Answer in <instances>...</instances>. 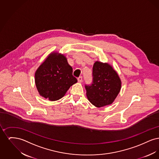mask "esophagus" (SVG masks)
Returning <instances> with one entry per match:
<instances>
[{
    "mask_svg": "<svg viewBox=\"0 0 159 159\" xmlns=\"http://www.w3.org/2000/svg\"><path fill=\"white\" fill-rule=\"evenodd\" d=\"M77 80H78L79 82H82V76H79L77 78Z\"/></svg>",
    "mask_w": 159,
    "mask_h": 159,
    "instance_id": "obj_1",
    "label": "esophagus"
}]
</instances>
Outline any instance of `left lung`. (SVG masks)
Here are the masks:
<instances>
[{
	"label": "left lung",
	"instance_id": "1",
	"mask_svg": "<svg viewBox=\"0 0 159 159\" xmlns=\"http://www.w3.org/2000/svg\"><path fill=\"white\" fill-rule=\"evenodd\" d=\"M92 77L91 84H85L89 101L97 107L111 104L121 89L116 71L107 63L97 61L93 66Z\"/></svg>",
	"mask_w": 159,
	"mask_h": 159
}]
</instances>
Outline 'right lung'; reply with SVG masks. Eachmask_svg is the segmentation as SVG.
Wrapping results in <instances>:
<instances>
[{"label": "right lung", "mask_w": 159, "mask_h": 159, "mask_svg": "<svg viewBox=\"0 0 159 159\" xmlns=\"http://www.w3.org/2000/svg\"><path fill=\"white\" fill-rule=\"evenodd\" d=\"M77 80L66 58L51 53L35 73V83L39 94L51 101L61 98Z\"/></svg>", "instance_id": "add662e5"}]
</instances>
